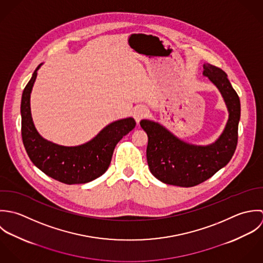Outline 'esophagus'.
<instances>
[{"label": "esophagus", "mask_w": 263, "mask_h": 263, "mask_svg": "<svg viewBox=\"0 0 263 263\" xmlns=\"http://www.w3.org/2000/svg\"><path fill=\"white\" fill-rule=\"evenodd\" d=\"M146 114H147V110L144 106H137L133 111V117L136 120V122L139 123L142 119L146 117Z\"/></svg>", "instance_id": "34e87169"}]
</instances>
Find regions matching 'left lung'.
<instances>
[{"instance_id": "obj_1", "label": "left lung", "mask_w": 263, "mask_h": 263, "mask_svg": "<svg viewBox=\"0 0 263 263\" xmlns=\"http://www.w3.org/2000/svg\"><path fill=\"white\" fill-rule=\"evenodd\" d=\"M203 68V75L219 89L229 109L227 126L214 143L208 146L189 144L158 123L148 120L140 122L148 137L146 158L149 170L157 179L168 185H199L227 165L237 147L240 99L220 68L211 64H204Z\"/></svg>"}]
</instances>
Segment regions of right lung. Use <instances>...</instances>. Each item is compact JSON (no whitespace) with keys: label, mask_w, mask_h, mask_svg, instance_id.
<instances>
[{"label":"right lung","mask_w":263,"mask_h":263,"mask_svg":"<svg viewBox=\"0 0 263 263\" xmlns=\"http://www.w3.org/2000/svg\"><path fill=\"white\" fill-rule=\"evenodd\" d=\"M41 65L22 93L21 135L25 151L34 165L54 180L68 185L88 183L105 174L117 143L135 128L136 122L133 118L116 121L79 146H62L44 139L36 131L30 112V92Z\"/></svg>","instance_id":"1"}]
</instances>
